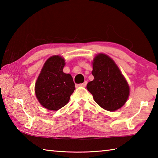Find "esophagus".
Returning <instances> with one entry per match:
<instances>
[{
  "instance_id": "obj_1",
  "label": "esophagus",
  "mask_w": 158,
  "mask_h": 158,
  "mask_svg": "<svg viewBox=\"0 0 158 158\" xmlns=\"http://www.w3.org/2000/svg\"><path fill=\"white\" fill-rule=\"evenodd\" d=\"M86 84H87V81H85L84 83H83V84H80V86H81V87H85V85H86Z\"/></svg>"
}]
</instances>
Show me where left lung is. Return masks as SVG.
<instances>
[{"label": "left lung", "instance_id": "1", "mask_svg": "<svg viewBox=\"0 0 158 158\" xmlns=\"http://www.w3.org/2000/svg\"><path fill=\"white\" fill-rule=\"evenodd\" d=\"M93 81L87 89L96 103L109 111L121 108L130 95V86L114 60L105 53H98L92 62Z\"/></svg>", "mask_w": 158, "mask_h": 158}]
</instances>
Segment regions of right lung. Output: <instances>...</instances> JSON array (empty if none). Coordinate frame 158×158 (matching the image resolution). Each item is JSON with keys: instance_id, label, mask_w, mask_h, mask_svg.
I'll list each match as a JSON object with an SVG mask.
<instances>
[{"instance_id": "add662e5", "label": "right lung", "mask_w": 158, "mask_h": 158, "mask_svg": "<svg viewBox=\"0 0 158 158\" xmlns=\"http://www.w3.org/2000/svg\"><path fill=\"white\" fill-rule=\"evenodd\" d=\"M65 59L52 56L44 63L35 85L36 98L43 107L57 111L68 103L75 90L71 74L63 73Z\"/></svg>"}]
</instances>
